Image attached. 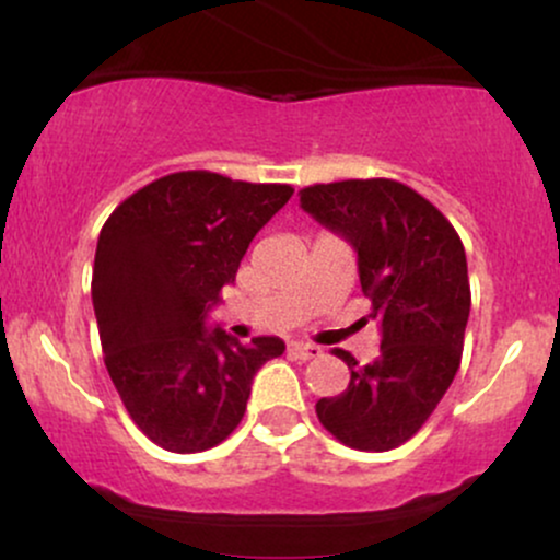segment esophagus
<instances>
[{"mask_svg": "<svg viewBox=\"0 0 560 560\" xmlns=\"http://www.w3.org/2000/svg\"><path fill=\"white\" fill-rule=\"evenodd\" d=\"M289 355L300 358V361H313V358H320V347L311 342H292L289 345Z\"/></svg>", "mask_w": 560, "mask_h": 560, "instance_id": "obj_1", "label": "esophagus"}]
</instances>
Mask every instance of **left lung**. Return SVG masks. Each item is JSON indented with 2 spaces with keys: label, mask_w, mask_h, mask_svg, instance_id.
<instances>
[{
  "label": "left lung",
  "mask_w": 560,
  "mask_h": 560,
  "mask_svg": "<svg viewBox=\"0 0 560 560\" xmlns=\"http://www.w3.org/2000/svg\"><path fill=\"white\" fill-rule=\"evenodd\" d=\"M300 205L355 247L369 318L382 326L374 363L334 352L350 384L320 397L318 421L352 450L400 447L434 413L460 365L471 311L464 242L427 197L395 178L313 184Z\"/></svg>",
  "instance_id": "obj_1"
}]
</instances>
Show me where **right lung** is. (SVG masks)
I'll list each match as a JSON object with an SVG mask.
<instances>
[{
	"label": "right lung",
	"mask_w": 560,
	"mask_h": 560,
	"mask_svg": "<svg viewBox=\"0 0 560 560\" xmlns=\"http://www.w3.org/2000/svg\"><path fill=\"white\" fill-rule=\"evenodd\" d=\"M289 184L178 171L141 186L100 231L92 302L128 416L171 453H202L240 427L258 369L279 337L236 342L205 329L249 242L292 197Z\"/></svg>",
	"instance_id": "1"
}]
</instances>
